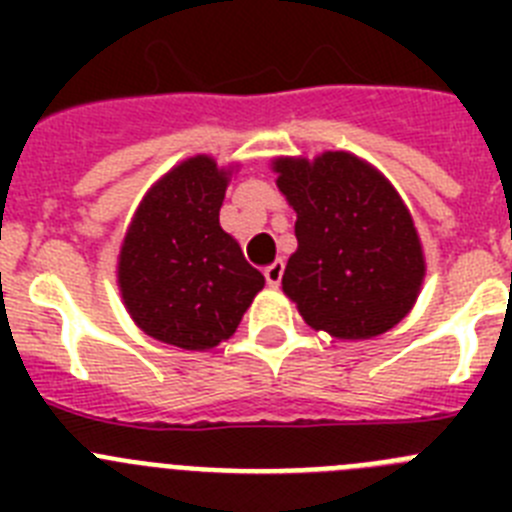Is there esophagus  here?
<instances>
[{"label": "esophagus", "instance_id": "1", "mask_svg": "<svg viewBox=\"0 0 512 512\" xmlns=\"http://www.w3.org/2000/svg\"><path fill=\"white\" fill-rule=\"evenodd\" d=\"M282 274H284V261H274V264L266 266L264 269L266 284H269V287H279V282H282Z\"/></svg>", "mask_w": 512, "mask_h": 512}]
</instances>
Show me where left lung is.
<instances>
[{
  "mask_svg": "<svg viewBox=\"0 0 512 512\" xmlns=\"http://www.w3.org/2000/svg\"><path fill=\"white\" fill-rule=\"evenodd\" d=\"M274 171L297 212V251L282 289L305 323L343 341L395 328L425 277L418 230L395 187L343 151L277 158Z\"/></svg>",
  "mask_w": 512,
  "mask_h": 512,
  "instance_id": "obj_1",
  "label": "left lung"
}]
</instances>
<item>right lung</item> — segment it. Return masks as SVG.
Instances as JSON below:
<instances>
[{
    "label": "right lung",
    "mask_w": 512,
    "mask_h": 512,
    "mask_svg": "<svg viewBox=\"0 0 512 512\" xmlns=\"http://www.w3.org/2000/svg\"><path fill=\"white\" fill-rule=\"evenodd\" d=\"M230 171L194 156L151 187L135 210L117 261L122 300L146 336L187 351L230 338L264 287L220 228Z\"/></svg>",
    "instance_id": "1"
}]
</instances>
